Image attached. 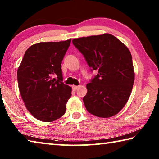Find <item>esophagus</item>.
Masks as SVG:
<instances>
[{
    "mask_svg": "<svg viewBox=\"0 0 159 159\" xmlns=\"http://www.w3.org/2000/svg\"><path fill=\"white\" fill-rule=\"evenodd\" d=\"M78 88H79V86H77V85H73L72 86V89H73V90L74 91H76Z\"/></svg>",
    "mask_w": 159,
    "mask_h": 159,
    "instance_id": "34e87169",
    "label": "esophagus"
}]
</instances>
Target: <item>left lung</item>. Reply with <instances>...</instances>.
<instances>
[{
  "mask_svg": "<svg viewBox=\"0 0 159 159\" xmlns=\"http://www.w3.org/2000/svg\"><path fill=\"white\" fill-rule=\"evenodd\" d=\"M72 43L98 73L86 85L83 98L91 114L109 118L117 114L127 103L134 80L132 55L128 48L109 34L82 37Z\"/></svg>",
  "mask_w": 159,
  "mask_h": 159,
  "instance_id": "8db88e82",
  "label": "left lung"
}]
</instances>
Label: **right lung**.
Listing matches in <instances>:
<instances>
[{"label":"right lung","instance_id":"add662e5","mask_svg":"<svg viewBox=\"0 0 159 159\" xmlns=\"http://www.w3.org/2000/svg\"><path fill=\"white\" fill-rule=\"evenodd\" d=\"M70 43L71 39L31 45L18 68L21 98L30 114L41 121L52 122L65 114L71 88L62 82L61 64Z\"/></svg>","mask_w":159,"mask_h":159}]
</instances>
